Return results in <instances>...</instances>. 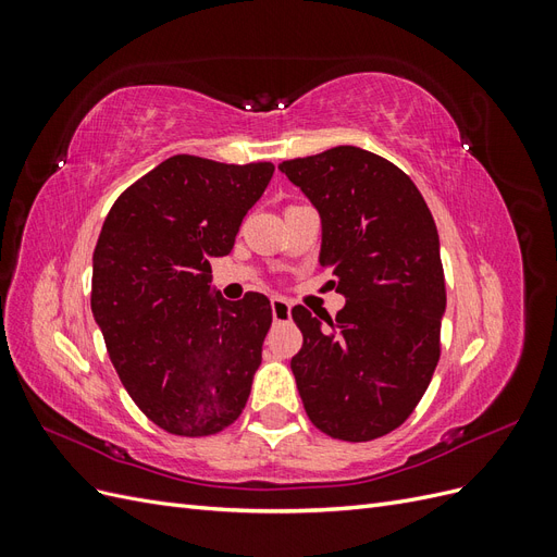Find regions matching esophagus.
Returning <instances> with one entry per match:
<instances>
[{
  "mask_svg": "<svg viewBox=\"0 0 557 557\" xmlns=\"http://www.w3.org/2000/svg\"><path fill=\"white\" fill-rule=\"evenodd\" d=\"M272 315L276 323H285V320H290V301H285L283 297H274L272 299Z\"/></svg>",
  "mask_w": 557,
  "mask_h": 557,
  "instance_id": "obj_1",
  "label": "esophagus"
}]
</instances>
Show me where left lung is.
Listing matches in <instances>:
<instances>
[{
  "mask_svg": "<svg viewBox=\"0 0 557 557\" xmlns=\"http://www.w3.org/2000/svg\"><path fill=\"white\" fill-rule=\"evenodd\" d=\"M278 170L318 209L320 264L346 297L327 325L293 309L305 336L290 362L299 397L334 440H379L413 413L442 356L446 283L434 218L399 166L358 146Z\"/></svg>",
  "mask_w": 557,
  "mask_h": 557,
  "instance_id": "left-lung-1",
  "label": "left lung"
}]
</instances>
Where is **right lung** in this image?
I'll use <instances>...</instances> for the list:
<instances>
[{"label":"right lung","instance_id":"obj_1","mask_svg":"<svg viewBox=\"0 0 557 557\" xmlns=\"http://www.w3.org/2000/svg\"><path fill=\"white\" fill-rule=\"evenodd\" d=\"M272 162H160L115 199L92 256V315L134 404L158 428L209 436L237 420L262 362L272 305L211 295Z\"/></svg>","mask_w":557,"mask_h":557}]
</instances>
